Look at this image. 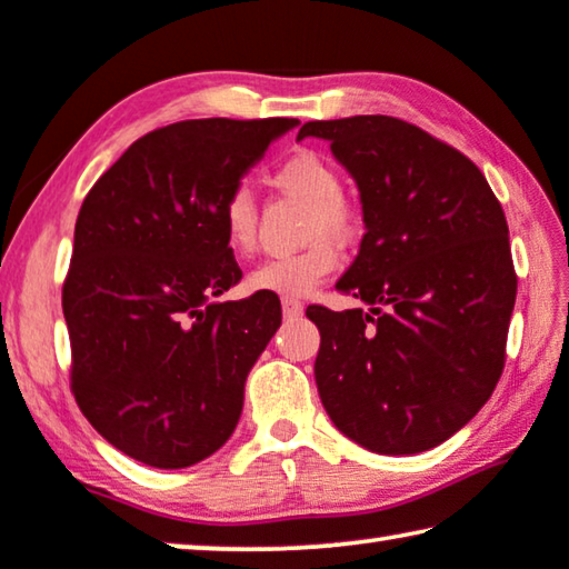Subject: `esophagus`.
Wrapping results in <instances>:
<instances>
[{
    "mask_svg": "<svg viewBox=\"0 0 569 569\" xmlns=\"http://www.w3.org/2000/svg\"><path fill=\"white\" fill-rule=\"evenodd\" d=\"M281 309H283V317L286 319H299L303 313V303L299 299H283L281 301Z\"/></svg>",
    "mask_w": 569,
    "mask_h": 569,
    "instance_id": "34e87169",
    "label": "esophagus"
}]
</instances>
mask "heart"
I'll use <instances>...</instances> for the list:
<instances>
[{
    "instance_id": "b5f03b06",
    "label": "heart",
    "mask_w": 569,
    "mask_h": 569,
    "mask_svg": "<svg viewBox=\"0 0 569 569\" xmlns=\"http://www.w3.org/2000/svg\"><path fill=\"white\" fill-rule=\"evenodd\" d=\"M273 184L281 192L306 202L303 238L311 240L299 252L268 258L250 270L248 286L252 291L276 296H306L339 266L333 242H349L359 230V212L341 194L339 169L317 151H296L276 167ZM222 236L230 250L250 252L258 240V207L248 187H236L224 197Z\"/></svg>"
}]
</instances>
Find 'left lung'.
<instances>
[{"mask_svg":"<svg viewBox=\"0 0 569 569\" xmlns=\"http://www.w3.org/2000/svg\"><path fill=\"white\" fill-rule=\"evenodd\" d=\"M359 187L365 238L339 278L369 309L309 306L329 418L372 453L412 456L491 398L517 301L507 218L481 169L392 116L309 121Z\"/></svg>","mask_w":569,"mask_h":569,"instance_id":"left-lung-1","label":"left lung"}]
</instances>
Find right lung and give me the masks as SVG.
Segmentation results:
<instances>
[{"label": "right lung", "mask_w": 569, "mask_h": 569, "mask_svg": "<svg viewBox=\"0 0 569 569\" xmlns=\"http://www.w3.org/2000/svg\"><path fill=\"white\" fill-rule=\"evenodd\" d=\"M296 123H169L133 141L80 207L62 283L70 387L90 426L141 463L194 466L238 426L281 301H214L242 278L220 210Z\"/></svg>", "instance_id": "add662e5"}]
</instances>
